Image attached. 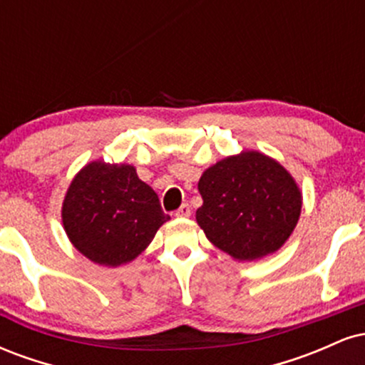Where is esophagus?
<instances>
[{
  "label": "esophagus",
  "mask_w": 365,
  "mask_h": 365,
  "mask_svg": "<svg viewBox=\"0 0 365 365\" xmlns=\"http://www.w3.org/2000/svg\"><path fill=\"white\" fill-rule=\"evenodd\" d=\"M175 216L177 217H188L190 216V206L188 204H182L177 211H175Z\"/></svg>",
  "instance_id": "esophagus-1"
}]
</instances>
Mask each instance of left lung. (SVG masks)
<instances>
[{
  "label": "left lung",
  "mask_w": 365,
  "mask_h": 365,
  "mask_svg": "<svg viewBox=\"0 0 365 365\" xmlns=\"http://www.w3.org/2000/svg\"><path fill=\"white\" fill-rule=\"evenodd\" d=\"M197 225L207 240L238 262L274 254L299 223L302 192L290 171L259 150L226 156L197 185Z\"/></svg>",
  "instance_id": "1"
}]
</instances>
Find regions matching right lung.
<instances>
[{"instance_id": "right-lung-1", "label": "right lung", "mask_w": 365, "mask_h": 365, "mask_svg": "<svg viewBox=\"0 0 365 365\" xmlns=\"http://www.w3.org/2000/svg\"><path fill=\"white\" fill-rule=\"evenodd\" d=\"M170 220L156 192L127 163H87L61 206L66 237L89 261L106 267L132 262Z\"/></svg>"}]
</instances>
